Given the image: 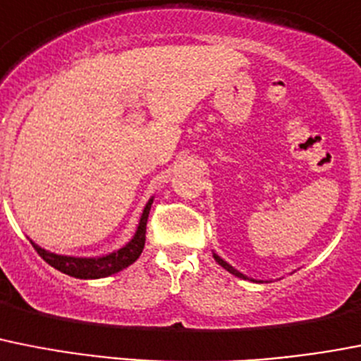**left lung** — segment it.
<instances>
[{"label":"left lung","instance_id":"left-lung-1","mask_svg":"<svg viewBox=\"0 0 361 361\" xmlns=\"http://www.w3.org/2000/svg\"><path fill=\"white\" fill-rule=\"evenodd\" d=\"M214 259H215V261H217V263H219V264H221V267H223V269H224V270H228V272H230V274H233V276H237V277H243V279H248V277H246V276H245V274H241V272H239V270H235V269H233L232 264H228V263H226V261H224V259H223V257H219V255H217V254H214Z\"/></svg>","mask_w":361,"mask_h":361}]
</instances>
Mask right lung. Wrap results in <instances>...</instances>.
<instances>
[{
	"label": "right lung",
	"instance_id": "add662e5",
	"mask_svg": "<svg viewBox=\"0 0 361 361\" xmlns=\"http://www.w3.org/2000/svg\"><path fill=\"white\" fill-rule=\"evenodd\" d=\"M151 204H153V197L147 201L146 208L142 212L140 223L137 226L133 239L126 246H122L120 250L111 252L102 257H73V255H58L52 252L43 250L36 243H32L34 250L38 252L45 263L54 267L60 272L67 274V276L78 277V279H100V277L113 276V274L120 272V270L128 269L129 264H133L138 259V255L142 254L144 243H146V224L147 215H149Z\"/></svg>",
	"mask_w": 361,
	"mask_h": 361
}]
</instances>
